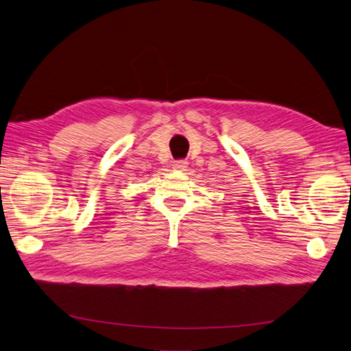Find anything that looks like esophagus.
Segmentation results:
<instances>
[{
	"label": "esophagus",
	"mask_w": 351,
	"mask_h": 351,
	"mask_svg": "<svg viewBox=\"0 0 351 351\" xmlns=\"http://www.w3.org/2000/svg\"><path fill=\"white\" fill-rule=\"evenodd\" d=\"M186 166H189V161H186V160H176L173 162V169L175 170H185Z\"/></svg>",
	"instance_id": "34e87169"
}]
</instances>
